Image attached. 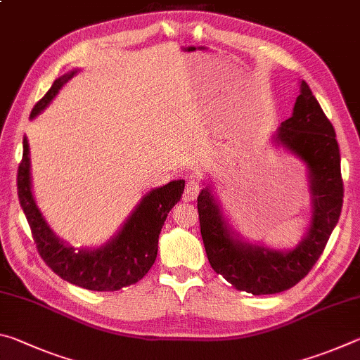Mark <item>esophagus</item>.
I'll return each mask as SVG.
<instances>
[{
	"label": "esophagus",
	"instance_id": "esophagus-1",
	"mask_svg": "<svg viewBox=\"0 0 360 360\" xmlns=\"http://www.w3.org/2000/svg\"><path fill=\"white\" fill-rule=\"evenodd\" d=\"M200 182L197 179H187L186 182V188H184V193H182V200L184 202H193L195 198H197V195L200 193Z\"/></svg>",
	"mask_w": 360,
	"mask_h": 360
}]
</instances>
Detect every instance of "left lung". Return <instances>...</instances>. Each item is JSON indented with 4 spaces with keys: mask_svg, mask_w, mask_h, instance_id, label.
I'll return each mask as SVG.
<instances>
[{
    "mask_svg": "<svg viewBox=\"0 0 360 360\" xmlns=\"http://www.w3.org/2000/svg\"><path fill=\"white\" fill-rule=\"evenodd\" d=\"M275 141L307 165L313 217L308 233L292 251H273L235 238L210 187L200 192V231L217 275L252 295L288 290L308 275L337 225L343 206L340 149L330 120L308 84L302 81L294 112L278 129Z\"/></svg>",
    "mask_w": 360,
    "mask_h": 360,
    "instance_id": "obj_1",
    "label": "left lung"
}]
</instances>
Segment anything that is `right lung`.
<instances>
[{
    "instance_id": "obj_1",
    "label": "right lung",
    "mask_w": 360,
    "mask_h": 360,
    "mask_svg": "<svg viewBox=\"0 0 360 360\" xmlns=\"http://www.w3.org/2000/svg\"><path fill=\"white\" fill-rule=\"evenodd\" d=\"M76 75L58 77L49 92L36 103L32 119L36 117L58 90ZM17 192L19 202L28 221L36 249L41 259L53 273L79 288L98 292L119 290L125 285L135 284L154 265L158 249V235L169 210L179 202L184 192V181H172L163 187L154 188L127 219L124 227L105 246L98 249L75 251L71 246L53 235L44 217L34 203L30 178V149L27 138H23V155L17 172Z\"/></svg>"
}]
</instances>
